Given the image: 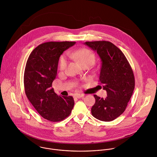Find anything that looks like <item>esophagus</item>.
Here are the masks:
<instances>
[{"label":"esophagus","mask_w":157,"mask_h":157,"mask_svg":"<svg viewBox=\"0 0 157 157\" xmlns=\"http://www.w3.org/2000/svg\"><path fill=\"white\" fill-rule=\"evenodd\" d=\"M75 96V98H81L84 96V95L82 94H76Z\"/></svg>","instance_id":"obj_1"}]
</instances>
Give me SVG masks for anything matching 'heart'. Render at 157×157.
Here are the masks:
<instances>
[{"label":"heart","instance_id":"b5f03b06","mask_svg":"<svg viewBox=\"0 0 157 157\" xmlns=\"http://www.w3.org/2000/svg\"><path fill=\"white\" fill-rule=\"evenodd\" d=\"M69 55L80 62L82 66L91 65L94 63L96 59L95 54L91 50L85 48L70 52ZM67 64H68V58L65 55H61L59 61V69L61 71L64 70L66 68Z\"/></svg>","mask_w":157,"mask_h":157}]
</instances>
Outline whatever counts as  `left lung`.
<instances>
[{
    "instance_id": "1",
    "label": "left lung",
    "mask_w": 157,
    "mask_h": 157,
    "mask_svg": "<svg viewBox=\"0 0 157 157\" xmlns=\"http://www.w3.org/2000/svg\"><path fill=\"white\" fill-rule=\"evenodd\" d=\"M85 44L97 52L101 59L99 81L107 91L105 99L94 94L96 102L91 113L104 122L114 121L125 111L135 87L131 66L122 51L108 41H86Z\"/></svg>"
}]
</instances>
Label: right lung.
<instances>
[{"mask_svg": "<svg viewBox=\"0 0 157 157\" xmlns=\"http://www.w3.org/2000/svg\"><path fill=\"white\" fill-rule=\"evenodd\" d=\"M75 43L49 41L40 44L30 53L26 63L24 78L26 96L39 114L51 122L64 120L74 107L73 98L57 95L52 82L56 76L60 55Z\"/></svg>", "mask_w": 157, "mask_h": 157, "instance_id": "right-lung-1", "label": "right lung"}]
</instances>
